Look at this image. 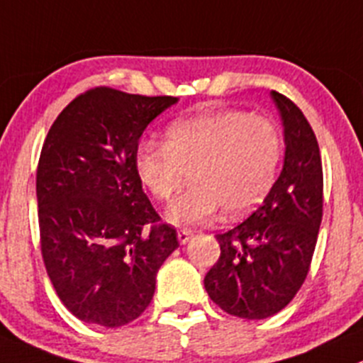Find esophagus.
I'll use <instances>...</instances> for the list:
<instances>
[{
  "instance_id": "1",
  "label": "esophagus",
  "mask_w": 363,
  "mask_h": 363,
  "mask_svg": "<svg viewBox=\"0 0 363 363\" xmlns=\"http://www.w3.org/2000/svg\"><path fill=\"white\" fill-rule=\"evenodd\" d=\"M193 235H195L193 234V230H188V228L177 232V238H179V242H181V245H186V242H188Z\"/></svg>"
}]
</instances>
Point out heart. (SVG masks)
<instances>
[{
	"instance_id": "1",
	"label": "heart",
	"mask_w": 363,
	"mask_h": 363,
	"mask_svg": "<svg viewBox=\"0 0 363 363\" xmlns=\"http://www.w3.org/2000/svg\"><path fill=\"white\" fill-rule=\"evenodd\" d=\"M164 143L143 140L135 170L157 200H170L184 182L191 186L168 207L175 225L211 220L221 207L241 216L271 191L282 161V133L273 118L245 110H218L172 122Z\"/></svg>"
}]
</instances>
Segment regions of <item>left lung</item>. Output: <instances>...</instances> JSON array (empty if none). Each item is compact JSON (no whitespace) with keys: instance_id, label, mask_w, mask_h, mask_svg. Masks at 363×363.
Wrapping results in <instances>:
<instances>
[{"instance_id":"8db88e82","label":"left lung","mask_w":363,"mask_h":363,"mask_svg":"<svg viewBox=\"0 0 363 363\" xmlns=\"http://www.w3.org/2000/svg\"><path fill=\"white\" fill-rule=\"evenodd\" d=\"M271 99L284 125L282 172L252 216L216 234L220 259L203 279L211 300L242 319L275 315L296 296L323 218V164L314 131L293 101L275 90Z\"/></svg>"}]
</instances>
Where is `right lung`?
Returning a JSON list of instances; mask_svg holds the SVG:
<instances>
[{"label":"right lung","instance_id":"obj_1","mask_svg":"<svg viewBox=\"0 0 363 363\" xmlns=\"http://www.w3.org/2000/svg\"><path fill=\"white\" fill-rule=\"evenodd\" d=\"M177 101L97 86L77 96L45 136L37 168L42 259L81 321L117 328L140 318L161 264L179 246L135 170L140 136Z\"/></svg>","mask_w":363,"mask_h":363}]
</instances>
